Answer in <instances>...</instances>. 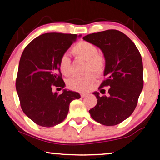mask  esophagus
Listing matches in <instances>:
<instances>
[{"label":"esophagus","mask_w":160,"mask_h":160,"mask_svg":"<svg viewBox=\"0 0 160 160\" xmlns=\"http://www.w3.org/2000/svg\"><path fill=\"white\" fill-rule=\"evenodd\" d=\"M87 95H88L87 93H81V97L84 98L86 97V96H87Z\"/></svg>","instance_id":"34e87169"}]
</instances>
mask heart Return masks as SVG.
<instances>
[{"instance_id":"obj_1","label":"heart","mask_w":160,"mask_h":160,"mask_svg":"<svg viewBox=\"0 0 160 160\" xmlns=\"http://www.w3.org/2000/svg\"><path fill=\"white\" fill-rule=\"evenodd\" d=\"M72 53L78 58L87 60V71H93L101 74L105 69L106 62L102 54L98 53V48L93 43L87 41H80L72 49ZM59 68L63 75L68 76L71 74V61L66 54H62L59 60ZM95 81V75L89 73L83 76H75L68 81L70 89L78 92L88 91Z\"/></svg>"}]
</instances>
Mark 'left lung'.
<instances>
[{
	"instance_id": "left-lung-1",
	"label": "left lung",
	"mask_w": 160,
	"mask_h": 160,
	"mask_svg": "<svg viewBox=\"0 0 160 160\" xmlns=\"http://www.w3.org/2000/svg\"><path fill=\"white\" fill-rule=\"evenodd\" d=\"M83 39L93 43L103 53L106 62L103 75L106 78L99 88L110 87L108 96H100L99 92H94L98 102L89 112L98 123L117 125L132 114L143 89L141 54L135 43L117 30L89 34Z\"/></svg>"
}]
</instances>
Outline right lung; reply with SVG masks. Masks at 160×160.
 Instances as JSON below:
<instances>
[{"label":"right lung","mask_w":160,"mask_h":160,"mask_svg":"<svg viewBox=\"0 0 160 160\" xmlns=\"http://www.w3.org/2000/svg\"><path fill=\"white\" fill-rule=\"evenodd\" d=\"M81 36L47 32L33 39L22 54L16 89L23 112L38 125L51 128L61 123L71 102L81 98L78 92L66 89L60 95L53 92L54 88L65 86L59 60Z\"/></svg>","instance_id":"right-lung-1"}]
</instances>
